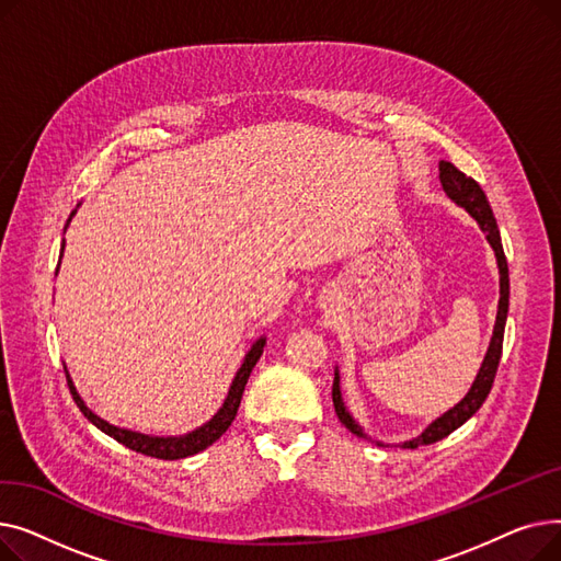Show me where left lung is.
Returning a JSON list of instances; mask_svg holds the SVG:
<instances>
[{
  "label": "left lung",
  "mask_w": 561,
  "mask_h": 561,
  "mask_svg": "<svg viewBox=\"0 0 561 561\" xmlns=\"http://www.w3.org/2000/svg\"><path fill=\"white\" fill-rule=\"evenodd\" d=\"M438 180L440 186H444L446 195L463 206V209L473 216L480 225V229L486 233V241L495 252V261H497V271H500V300H497V316H495V325H493V336L489 343V350L484 355V362L480 366V373L473 381L470 391L453 407L448 409L444 416H438L436 421H432L425 432L416 438L404 440L402 448H419V446H430L436 444V440L446 438L450 432H455L457 427H461L476 411L482 407V402L486 400L493 379H495V370L500 364V355H503V339H505V322H507V311H510V268H507V259L503 252V241H500V231L491 211V204L484 195V191L480 188V184L473 180V176H466L461 170H457L450 161H440L438 163ZM332 400H334V409L339 421L352 432L357 434L359 438H368V434L362 430V425L350 416V411L343 404L341 398V377H339V368L334 370V387H332ZM377 446H381L377 440Z\"/></svg>",
  "instance_id": "left-lung-1"
}]
</instances>
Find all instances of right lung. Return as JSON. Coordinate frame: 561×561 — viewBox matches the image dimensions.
I'll list each match as a JSON object with an SVG mask.
<instances>
[{
    "label": "right lung",
    "instance_id": "right-lung-1",
    "mask_svg": "<svg viewBox=\"0 0 561 561\" xmlns=\"http://www.w3.org/2000/svg\"><path fill=\"white\" fill-rule=\"evenodd\" d=\"M75 216V211H72ZM72 216L68 218V225L72 220ZM66 225V229H68ZM66 248V243H64ZM64 248H61V254H64ZM58 273V271H56ZM263 345H265V339H256L252 343V347L248 350V355L239 368V373H236L231 387H229V393L222 402V407L218 409V414L209 421L204 423L202 427L184 434V436H150V434H140V432H131V430H125V427H115L111 423H106L104 419H100L98 414H93L91 409L85 407V402L81 400V396L77 393L72 379H70V373L66 370V377H68V387H70V393L77 402V407L81 409V414L91 421L98 430H102L104 434H108L111 438H115L117 444L127 446L129 450H136L140 455H147V457H157V459H184V457H191V455H197L202 450L209 448L211 444H216V440L229 430V425L233 423L236 419V411H239V404H241V398H243V391H245V385L250 379V373L252 368L256 366L259 357L263 355Z\"/></svg>",
    "mask_w": 561,
    "mask_h": 561
}]
</instances>
